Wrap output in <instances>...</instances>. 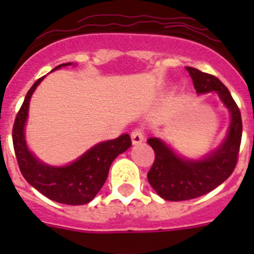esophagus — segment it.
<instances>
[{
  "label": "esophagus",
  "instance_id": "obj_1",
  "mask_svg": "<svg viewBox=\"0 0 254 254\" xmlns=\"http://www.w3.org/2000/svg\"><path fill=\"white\" fill-rule=\"evenodd\" d=\"M131 138H132V143H133V145H137V143L143 142V141H145V136H143L142 129H140V128L133 129L131 133Z\"/></svg>",
  "mask_w": 254,
  "mask_h": 254
}]
</instances>
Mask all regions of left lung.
Returning a JSON list of instances; mask_svg holds the SVG:
<instances>
[{
  "label": "left lung",
  "instance_id": "left-lung-1",
  "mask_svg": "<svg viewBox=\"0 0 254 254\" xmlns=\"http://www.w3.org/2000/svg\"><path fill=\"white\" fill-rule=\"evenodd\" d=\"M197 94L215 91L230 112V126L217 149L198 160L182 158L161 138L151 137L147 143L155 152V160L147 173L155 192L167 201H186L203 196L232 176L238 161L242 140V117L237 103L219 78L186 67Z\"/></svg>",
  "mask_w": 254,
  "mask_h": 254
}]
</instances>
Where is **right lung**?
Instances as JSON below:
<instances>
[{"instance_id":"add662e5","label":"right lung","mask_w":254,"mask_h":254,"mask_svg":"<svg viewBox=\"0 0 254 254\" xmlns=\"http://www.w3.org/2000/svg\"><path fill=\"white\" fill-rule=\"evenodd\" d=\"M71 64V62L62 64L52 71ZM44 77L38 78L30 87L13 123L12 142L20 172L29 185L52 201L72 206L85 205L102 190L114 159L131 147V137L125 133L114 140L96 143L77 160L64 167H52L40 161L28 149L25 125L30 98Z\"/></svg>"}]
</instances>
